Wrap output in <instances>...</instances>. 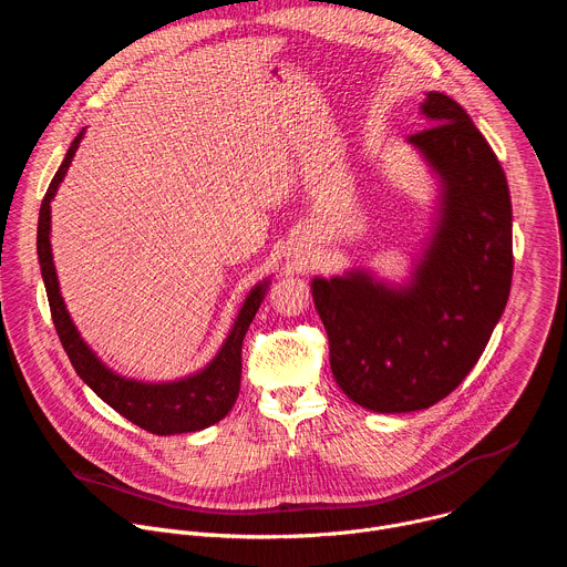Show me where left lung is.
Masks as SVG:
<instances>
[{
    "label": "left lung",
    "mask_w": 567,
    "mask_h": 567,
    "mask_svg": "<svg viewBox=\"0 0 567 567\" xmlns=\"http://www.w3.org/2000/svg\"><path fill=\"white\" fill-rule=\"evenodd\" d=\"M420 110L426 130L409 143L437 177L440 199L411 280L388 285L365 269L311 280L332 374L374 413L422 411L451 394L487 348L512 289L501 161L453 99L429 92Z\"/></svg>",
    "instance_id": "left-lung-1"
}]
</instances>
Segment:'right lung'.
<instances>
[{
    "instance_id": "add662e5",
    "label": "right lung",
    "mask_w": 567,
    "mask_h": 567,
    "mask_svg": "<svg viewBox=\"0 0 567 567\" xmlns=\"http://www.w3.org/2000/svg\"><path fill=\"white\" fill-rule=\"evenodd\" d=\"M83 134L85 130L73 138L71 147L66 150L62 166L58 168L42 199L38 219V260L60 343L78 377L83 379L107 406H112L132 424L154 435H179L208 429L228 415L237 399L241 377V341H245L251 320L256 318V311L265 300L269 280L258 282L249 291L224 346L204 370L168 383H145L121 377L114 370H110L75 330L60 293V282L51 254V199L55 197L58 186L62 184L71 166V158L80 141H83Z\"/></svg>"
}]
</instances>
